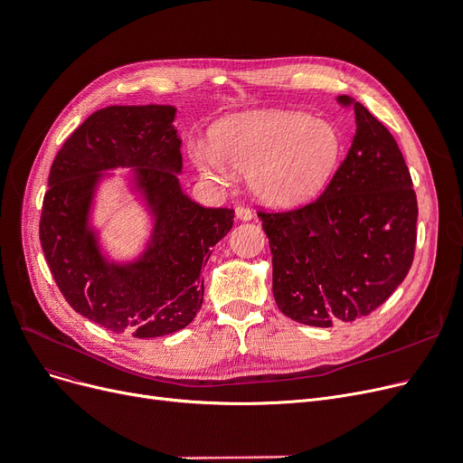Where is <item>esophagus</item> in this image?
<instances>
[{
	"label": "esophagus",
	"instance_id": "34e87169",
	"mask_svg": "<svg viewBox=\"0 0 463 463\" xmlns=\"http://www.w3.org/2000/svg\"><path fill=\"white\" fill-rule=\"evenodd\" d=\"M235 216L240 218V220H243V222L253 220V213H250V210H249L247 206H237V208H235Z\"/></svg>",
	"mask_w": 463,
	"mask_h": 463
}]
</instances>
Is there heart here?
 Here are the masks:
<instances>
[{
	"label": "heart",
	"mask_w": 463,
	"mask_h": 463,
	"mask_svg": "<svg viewBox=\"0 0 463 463\" xmlns=\"http://www.w3.org/2000/svg\"><path fill=\"white\" fill-rule=\"evenodd\" d=\"M213 142L191 148L197 170L216 181H228L232 166L249 174L255 197L274 208L315 199L342 154V137L334 123L289 109L232 116L216 125Z\"/></svg>",
	"instance_id": "b5f03b06"
}]
</instances>
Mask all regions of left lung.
<instances>
[{"instance_id": "1", "label": "left lung", "mask_w": 463, "mask_h": 463, "mask_svg": "<svg viewBox=\"0 0 463 463\" xmlns=\"http://www.w3.org/2000/svg\"><path fill=\"white\" fill-rule=\"evenodd\" d=\"M352 104L355 135L320 197L289 213H259L272 253L278 309L307 326L367 317L408 276L417 240V199L394 137Z\"/></svg>"}]
</instances>
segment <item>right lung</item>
<instances>
[{"mask_svg": "<svg viewBox=\"0 0 463 463\" xmlns=\"http://www.w3.org/2000/svg\"><path fill=\"white\" fill-rule=\"evenodd\" d=\"M177 109L108 106L71 133L55 156L40 218V243L73 309L116 334L158 338L191 325L203 305V264L233 226L232 208H204L181 189ZM125 166L151 233L133 260L109 257L93 226L97 189Z\"/></svg>", "mask_w": 463, "mask_h": 463, "instance_id": "add662e5", "label": "right lung"}]
</instances>
